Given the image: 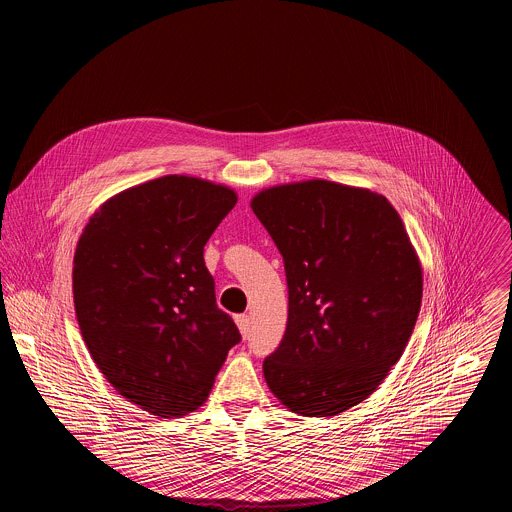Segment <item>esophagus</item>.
<instances>
[{"instance_id": "obj_1", "label": "esophagus", "mask_w": 512, "mask_h": 512, "mask_svg": "<svg viewBox=\"0 0 512 512\" xmlns=\"http://www.w3.org/2000/svg\"><path fill=\"white\" fill-rule=\"evenodd\" d=\"M236 325L240 329V335L246 339L250 335V319H248V315H236Z\"/></svg>"}]
</instances>
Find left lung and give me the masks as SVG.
<instances>
[{
  "instance_id": "left-lung-1",
  "label": "left lung",
  "mask_w": 512,
  "mask_h": 512,
  "mask_svg": "<svg viewBox=\"0 0 512 512\" xmlns=\"http://www.w3.org/2000/svg\"><path fill=\"white\" fill-rule=\"evenodd\" d=\"M252 211L290 295L264 378L295 414L337 416L378 388L414 331L422 268L404 222L382 195L323 179L266 189Z\"/></svg>"
}]
</instances>
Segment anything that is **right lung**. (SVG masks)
Instances as JSON below:
<instances>
[{"instance_id": "obj_1", "label": "right lung", "mask_w": 512, "mask_h": 512, "mask_svg": "<svg viewBox=\"0 0 512 512\" xmlns=\"http://www.w3.org/2000/svg\"><path fill=\"white\" fill-rule=\"evenodd\" d=\"M234 205L228 187L165 175L106 201L76 244L74 311L90 357L153 416L197 410L242 339L203 258Z\"/></svg>"}]
</instances>
